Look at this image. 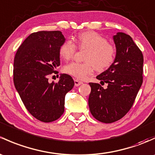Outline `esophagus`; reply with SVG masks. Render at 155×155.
Instances as JSON below:
<instances>
[{"label": "esophagus", "instance_id": "obj_1", "mask_svg": "<svg viewBox=\"0 0 155 155\" xmlns=\"http://www.w3.org/2000/svg\"><path fill=\"white\" fill-rule=\"evenodd\" d=\"M74 83H75V85H76V86H79V85H81V84H82L83 82H81V81L78 80V79H75Z\"/></svg>", "mask_w": 155, "mask_h": 155}]
</instances>
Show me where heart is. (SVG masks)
<instances>
[{"instance_id":"heart-1","label":"heart","mask_w":155,"mask_h":155,"mask_svg":"<svg viewBox=\"0 0 155 155\" xmlns=\"http://www.w3.org/2000/svg\"><path fill=\"white\" fill-rule=\"evenodd\" d=\"M65 41L59 49V54L64 60H70L74 56L76 47L80 50H87L86 62H71L64 67V71L78 79H85L96 69L103 71L110 68L116 58V48L107 43L106 38L95 32H84L75 39Z\"/></svg>"}]
</instances>
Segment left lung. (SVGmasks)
I'll use <instances>...</instances> for the list:
<instances>
[{"mask_svg":"<svg viewBox=\"0 0 155 155\" xmlns=\"http://www.w3.org/2000/svg\"><path fill=\"white\" fill-rule=\"evenodd\" d=\"M117 54L113 64L97 76L98 83L90 82L88 105L91 114L104 123L120 120L129 111L143 83V56L130 35L117 32L113 36Z\"/></svg>","mask_w":155,"mask_h":155,"instance_id":"left-lung-1","label":"left lung"}]
</instances>
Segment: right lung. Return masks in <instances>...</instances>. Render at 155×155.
<instances>
[{
    "label": "right lung",
    "mask_w": 155,
    "mask_h": 155,
    "mask_svg": "<svg viewBox=\"0 0 155 155\" xmlns=\"http://www.w3.org/2000/svg\"><path fill=\"white\" fill-rule=\"evenodd\" d=\"M64 41L60 31L33 32L15 56V87L27 110L44 123L55 121L63 114L65 95L74 86L72 77L64 73L58 82L48 81L60 65L59 49Z\"/></svg>",
    "instance_id": "right-lung-1"
}]
</instances>
